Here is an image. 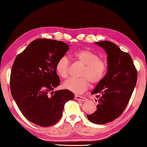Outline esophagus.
<instances>
[{
	"mask_svg": "<svg viewBox=\"0 0 147 147\" xmlns=\"http://www.w3.org/2000/svg\"><path fill=\"white\" fill-rule=\"evenodd\" d=\"M74 98L77 100H80V101H86L87 100L86 98L84 97V96H78V95H74Z\"/></svg>",
	"mask_w": 147,
	"mask_h": 147,
	"instance_id": "1",
	"label": "esophagus"
}]
</instances>
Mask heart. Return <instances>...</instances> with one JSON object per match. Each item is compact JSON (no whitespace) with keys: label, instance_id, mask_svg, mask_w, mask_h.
Returning a JSON list of instances; mask_svg holds the SVG:
<instances>
[{"label":"heart","instance_id":"b5f03b06","mask_svg":"<svg viewBox=\"0 0 147 147\" xmlns=\"http://www.w3.org/2000/svg\"><path fill=\"white\" fill-rule=\"evenodd\" d=\"M74 59L80 61L84 67L80 73V78H71L63 83V86L74 93H80L89 86L90 81L93 84L100 82L104 77L107 71V65L98 55L90 50L82 49L76 50L71 54ZM70 63L67 57H62L57 61L55 70L57 74L63 78L69 76Z\"/></svg>","mask_w":147,"mask_h":147}]
</instances>
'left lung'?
I'll list each match as a JSON object with an SVG mask.
<instances>
[{
	"label": "left lung",
	"instance_id": "8db88e82",
	"mask_svg": "<svg viewBox=\"0 0 147 147\" xmlns=\"http://www.w3.org/2000/svg\"><path fill=\"white\" fill-rule=\"evenodd\" d=\"M95 43L107 53L108 71L91 93L99 98L97 110L87 117L94 123L105 124L123 112L136 85L137 71L130 55L115 43L108 41Z\"/></svg>",
	"mask_w": 147,
	"mask_h": 147
}]
</instances>
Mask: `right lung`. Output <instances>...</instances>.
<instances>
[{
  "label": "right lung",
  "mask_w": 147,
  "mask_h": 147,
  "mask_svg": "<svg viewBox=\"0 0 147 147\" xmlns=\"http://www.w3.org/2000/svg\"><path fill=\"white\" fill-rule=\"evenodd\" d=\"M69 49L63 41L37 39L15 59L11 94L24 116L34 124L49 127L57 123L65 103L74 98L69 90H53L60 84L56 63Z\"/></svg>",
  "instance_id": "1"
}]
</instances>
